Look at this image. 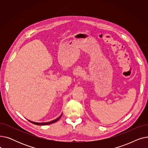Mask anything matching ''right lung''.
Returning <instances> with one entry per match:
<instances>
[{
  "mask_svg": "<svg viewBox=\"0 0 148 148\" xmlns=\"http://www.w3.org/2000/svg\"><path fill=\"white\" fill-rule=\"evenodd\" d=\"M62 115V113L61 114V115L59 116V117H58L57 119H54V120H53L50 122H33V121H29L28 120L29 122H30L31 123H32L34 124H35V125H50V124H51V123H53L54 122H57L60 118L61 116Z\"/></svg>",
  "mask_w": 148,
  "mask_h": 148,
  "instance_id": "right-lung-1",
  "label": "right lung"
}]
</instances>
